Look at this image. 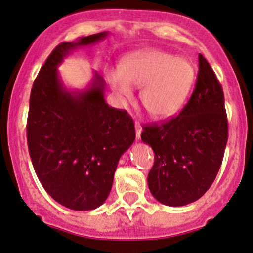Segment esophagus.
Segmentation results:
<instances>
[{
	"label": "esophagus",
	"instance_id": "34e87169",
	"mask_svg": "<svg viewBox=\"0 0 253 253\" xmlns=\"http://www.w3.org/2000/svg\"><path fill=\"white\" fill-rule=\"evenodd\" d=\"M135 131H136V138H137V140H140L141 134H142V126H140V124H137V123L135 124Z\"/></svg>",
	"mask_w": 253,
	"mask_h": 253
}]
</instances>
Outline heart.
Instances as JSON below:
<instances>
[{"instance_id": "b5f03b06", "label": "heart", "mask_w": 253, "mask_h": 253, "mask_svg": "<svg viewBox=\"0 0 253 253\" xmlns=\"http://www.w3.org/2000/svg\"><path fill=\"white\" fill-rule=\"evenodd\" d=\"M196 81V68L188 58L159 49H144L122 59L109 74L110 86L121 103L132 100V87L141 88L140 100L157 119L178 115L188 101Z\"/></svg>"}]
</instances>
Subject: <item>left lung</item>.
<instances>
[{"mask_svg":"<svg viewBox=\"0 0 253 253\" xmlns=\"http://www.w3.org/2000/svg\"><path fill=\"white\" fill-rule=\"evenodd\" d=\"M141 138L154 150L147 180L159 202L186 206L211 188L222 163L228 123L221 84L202 55L188 104L177 117L144 127Z\"/></svg>","mask_w":253,"mask_h":253,"instance_id":"left-lung-1","label":"left lung"}]
</instances>
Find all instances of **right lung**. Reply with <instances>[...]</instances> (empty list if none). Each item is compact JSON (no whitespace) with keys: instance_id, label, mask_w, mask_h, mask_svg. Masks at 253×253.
<instances>
[{"instance_id":"1","label":"right lung","mask_w":253,"mask_h":253,"mask_svg":"<svg viewBox=\"0 0 253 253\" xmlns=\"http://www.w3.org/2000/svg\"><path fill=\"white\" fill-rule=\"evenodd\" d=\"M109 32L59 44L33 82L27 143L37 177L56 202L92 211L106 201L119 159L135 141L132 118L105 101V81L96 72L84 89H68L58 65L73 50Z\"/></svg>"}]
</instances>
